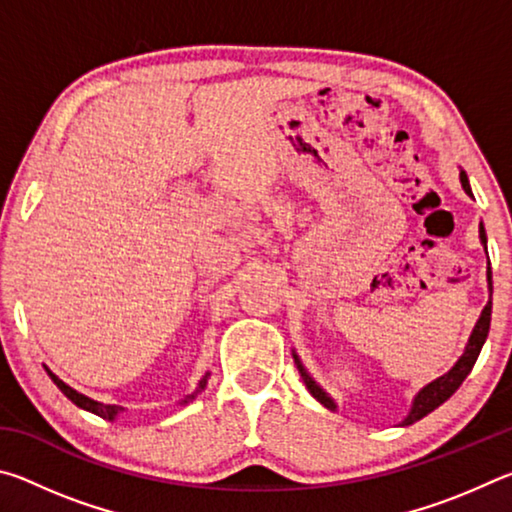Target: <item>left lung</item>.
<instances>
[{"label": "left lung", "instance_id": "left-lung-1", "mask_svg": "<svg viewBox=\"0 0 512 512\" xmlns=\"http://www.w3.org/2000/svg\"><path fill=\"white\" fill-rule=\"evenodd\" d=\"M461 185L465 189V194L472 196L470 180H467V173L463 169H461ZM479 237H481V244L485 248V253H488V237H485L483 223L479 225ZM485 277H488L490 300H488V305L483 307L479 320H476V325L472 329L470 339H467L463 354L458 357L454 366L445 372V375H440L438 379L429 381L427 386H422L420 391L415 393L413 402H411V409H409V413H406V418L400 422V427H409V424L422 420L424 415H429L433 409H438L440 404L447 402L449 397H452L458 391V386H461L465 377L472 372L474 363H476V359H479V352H481L483 343H485V339H488V332H490V316H492V268H490V262H488V271H485ZM291 352H293V361H296V366L300 370V377H302V381H305L307 391L314 395L316 400L325 406V409H329V411L339 409V406H336V402L332 400V397H329L325 388H320V384H316V379L309 375L305 366H302V361L296 354V350H291Z\"/></svg>", "mask_w": 512, "mask_h": 512}]
</instances>
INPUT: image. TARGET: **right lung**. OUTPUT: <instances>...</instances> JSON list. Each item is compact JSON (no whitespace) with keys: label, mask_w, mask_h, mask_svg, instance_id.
Segmentation results:
<instances>
[{"label":"right lung","mask_w":512,"mask_h":512,"mask_svg":"<svg viewBox=\"0 0 512 512\" xmlns=\"http://www.w3.org/2000/svg\"><path fill=\"white\" fill-rule=\"evenodd\" d=\"M45 370H47V375L51 377V381H54V384L60 388V391H63V395L67 397V400H72L76 406H79V409H83V411H90V413H94V415H99V418H103V420H115L121 411H126L124 406H119V404H103V402L92 400V397H88V395H83V393H79V391H74L72 386H67L65 381L60 379V377H56L54 372H51L47 366H45ZM207 379H210V372H205V375L201 377V381H198L196 391H194L192 395H187L185 400H180V406H185L189 400H194V397H196L198 393L205 391Z\"/></svg>","instance_id":"1"}]
</instances>
